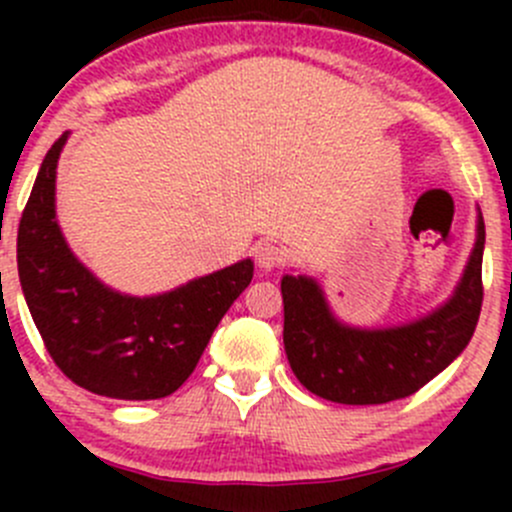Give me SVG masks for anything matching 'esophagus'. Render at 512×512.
<instances>
[{
	"label": "esophagus",
	"instance_id": "34e87169",
	"mask_svg": "<svg viewBox=\"0 0 512 512\" xmlns=\"http://www.w3.org/2000/svg\"><path fill=\"white\" fill-rule=\"evenodd\" d=\"M255 260L257 265L265 267V270H275V267H280L282 262L287 260V255L280 245H275V242H260V245L255 247Z\"/></svg>",
	"mask_w": 512,
	"mask_h": 512
}]
</instances>
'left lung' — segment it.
Masks as SVG:
<instances>
[{
	"label": "left lung",
	"instance_id": "obj_1",
	"mask_svg": "<svg viewBox=\"0 0 512 512\" xmlns=\"http://www.w3.org/2000/svg\"><path fill=\"white\" fill-rule=\"evenodd\" d=\"M485 225L456 292L418 322L391 329H354L329 312L309 277H282L285 352L304 389L327 401L376 406L406 399L441 374L471 342L483 304Z\"/></svg>",
	"mask_w": 512,
	"mask_h": 512
}]
</instances>
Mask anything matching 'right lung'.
Segmentation results:
<instances>
[{
	"instance_id": "right-lung-1",
	"label": "right lung",
	"mask_w": 512,
	"mask_h": 512,
	"mask_svg": "<svg viewBox=\"0 0 512 512\" xmlns=\"http://www.w3.org/2000/svg\"><path fill=\"white\" fill-rule=\"evenodd\" d=\"M66 133L49 148L17 235L24 299L54 364L91 394L123 401L170 396L185 384L230 304L252 280V260L156 297H128L96 280L56 223L54 183Z\"/></svg>"
}]
</instances>
